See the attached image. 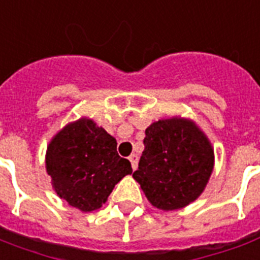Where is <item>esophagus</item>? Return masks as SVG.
Here are the masks:
<instances>
[{"instance_id":"obj_1","label":"esophagus","mask_w":260,"mask_h":260,"mask_svg":"<svg viewBox=\"0 0 260 260\" xmlns=\"http://www.w3.org/2000/svg\"><path fill=\"white\" fill-rule=\"evenodd\" d=\"M128 161H130V164H132L133 170H136L137 165H138V157H137L136 154H132L130 157H128Z\"/></svg>"}]
</instances>
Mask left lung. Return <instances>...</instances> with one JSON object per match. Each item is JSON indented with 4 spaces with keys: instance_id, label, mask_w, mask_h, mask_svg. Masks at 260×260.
Here are the masks:
<instances>
[{
    "instance_id": "1",
    "label": "left lung",
    "mask_w": 260,
    "mask_h": 260,
    "mask_svg": "<svg viewBox=\"0 0 260 260\" xmlns=\"http://www.w3.org/2000/svg\"><path fill=\"white\" fill-rule=\"evenodd\" d=\"M133 177L151 204L164 211L188 205L200 196L213 169V150L196 124L172 118L151 123Z\"/></svg>"
}]
</instances>
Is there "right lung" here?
<instances>
[{
	"mask_svg": "<svg viewBox=\"0 0 260 260\" xmlns=\"http://www.w3.org/2000/svg\"><path fill=\"white\" fill-rule=\"evenodd\" d=\"M47 172L56 193L70 205L90 212L105 204L115 184L133 172L117 151V141L91 119L67 124L51 141Z\"/></svg>",
	"mask_w": 260,
	"mask_h": 260,
	"instance_id": "right-lung-1",
	"label": "right lung"
}]
</instances>
